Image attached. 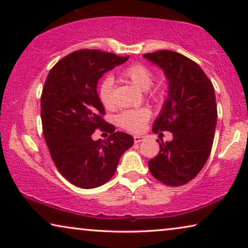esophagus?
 <instances>
[{
  "mask_svg": "<svg viewBox=\"0 0 248 248\" xmlns=\"http://www.w3.org/2000/svg\"><path fill=\"white\" fill-rule=\"evenodd\" d=\"M133 139H134L135 143H140V142H142V141L144 140V138L141 137V135H134Z\"/></svg>",
  "mask_w": 248,
  "mask_h": 248,
  "instance_id": "1",
  "label": "esophagus"
}]
</instances>
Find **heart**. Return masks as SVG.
<instances>
[{
  "label": "heart",
  "mask_w": 248,
  "mask_h": 248,
  "mask_svg": "<svg viewBox=\"0 0 248 248\" xmlns=\"http://www.w3.org/2000/svg\"><path fill=\"white\" fill-rule=\"evenodd\" d=\"M122 77L125 80L130 81L139 89L147 91L151 88L154 82V74L147 66L141 64H133L122 71ZM113 78L108 77L101 82L99 87V98L105 107H113ZM151 97L157 98L160 96V91H150ZM150 118V110L147 108H139V109H128L122 113L117 118L118 124L125 130L130 132H140L143 130L145 123Z\"/></svg>",
  "instance_id": "b5f03b06"
}]
</instances>
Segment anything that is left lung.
I'll list each match as a JSON object with an SVG mask.
<instances>
[{"instance_id": "8db88e82", "label": "left lung", "mask_w": 248, "mask_h": 248, "mask_svg": "<svg viewBox=\"0 0 248 248\" xmlns=\"http://www.w3.org/2000/svg\"><path fill=\"white\" fill-rule=\"evenodd\" d=\"M143 57L164 71L168 82L152 131L172 133L171 141L160 140V151L149 161V169L166 185H184L201 171L211 152L218 116L215 88L201 67L182 54L159 50Z\"/></svg>"}]
</instances>
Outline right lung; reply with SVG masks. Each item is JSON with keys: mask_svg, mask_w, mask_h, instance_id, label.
<instances>
[{"mask_svg": "<svg viewBox=\"0 0 248 248\" xmlns=\"http://www.w3.org/2000/svg\"><path fill=\"white\" fill-rule=\"evenodd\" d=\"M127 60L81 49L59 61L47 76L40 99L44 138L59 171L78 187L94 188L109 181L121 155L133 145L132 135L114 132L103 120L97 93L100 78ZM99 127L112 133L106 141L91 137Z\"/></svg>", "mask_w": 248, "mask_h": 248, "instance_id": "1", "label": "right lung"}]
</instances>
